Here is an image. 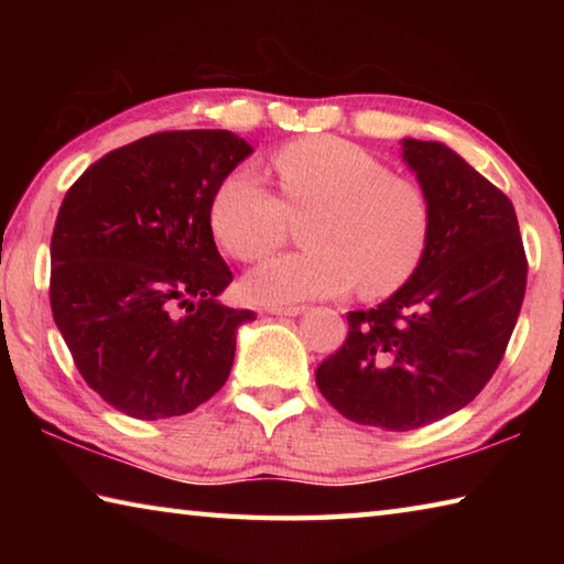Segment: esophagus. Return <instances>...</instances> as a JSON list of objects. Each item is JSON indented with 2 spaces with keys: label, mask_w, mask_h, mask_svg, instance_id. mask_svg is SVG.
Wrapping results in <instances>:
<instances>
[{
  "label": "esophagus",
  "mask_w": 564,
  "mask_h": 564,
  "mask_svg": "<svg viewBox=\"0 0 564 564\" xmlns=\"http://www.w3.org/2000/svg\"><path fill=\"white\" fill-rule=\"evenodd\" d=\"M269 313L273 316H301L305 313V305H271Z\"/></svg>",
  "instance_id": "1"
}]
</instances>
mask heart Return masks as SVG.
Here are the masks:
<instances>
[{
	"instance_id": "1",
	"label": "heart",
	"mask_w": 564,
	"mask_h": 564,
	"mask_svg": "<svg viewBox=\"0 0 564 564\" xmlns=\"http://www.w3.org/2000/svg\"><path fill=\"white\" fill-rule=\"evenodd\" d=\"M281 196L251 171L224 178L212 202L216 241L238 261H259L301 224L303 251L261 263L246 275L248 299L265 305L333 299L358 283L380 299L410 281L431 238L425 191L370 151L313 137L273 159Z\"/></svg>"
}]
</instances>
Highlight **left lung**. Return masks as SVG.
I'll list each match as a JSON object with an SVG mask.
<instances>
[{
    "label": "left lung",
    "instance_id": "8db88e82",
    "mask_svg": "<svg viewBox=\"0 0 564 564\" xmlns=\"http://www.w3.org/2000/svg\"><path fill=\"white\" fill-rule=\"evenodd\" d=\"M431 204V238L410 281L348 313V338L316 370L352 423L415 431L480 393L508 348L528 259L508 196L441 141H400Z\"/></svg>",
    "mask_w": 564,
    "mask_h": 564
}]
</instances>
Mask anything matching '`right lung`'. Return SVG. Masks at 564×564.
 Returning a JSON list of instances; mask_svg holds the SVG:
<instances>
[{"label":"right lung","instance_id":"obj_1","mask_svg":"<svg viewBox=\"0 0 564 564\" xmlns=\"http://www.w3.org/2000/svg\"><path fill=\"white\" fill-rule=\"evenodd\" d=\"M253 154L226 129L151 133L109 151L66 191L52 234V313L89 388L129 417L191 413L231 373L253 311L212 231L224 178Z\"/></svg>","mask_w":564,"mask_h":564}]
</instances>
